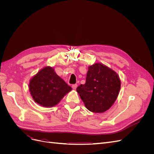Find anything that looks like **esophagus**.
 I'll return each instance as SVG.
<instances>
[{
    "instance_id": "34e87169",
    "label": "esophagus",
    "mask_w": 154,
    "mask_h": 154,
    "mask_svg": "<svg viewBox=\"0 0 154 154\" xmlns=\"http://www.w3.org/2000/svg\"><path fill=\"white\" fill-rule=\"evenodd\" d=\"M77 87H78V85H77V84H74V85H72V88H73V89H74V90L76 89Z\"/></svg>"
}]
</instances>
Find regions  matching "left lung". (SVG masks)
Returning a JSON list of instances; mask_svg holds the SVG:
<instances>
[{"mask_svg":"<svg viewBox=\"0 0 154 154\" xmlns=\"http://www.w3.org/2000/svg\"><path fill=\"white\" fill-rule=\"evenodd\" d=\"M119 78L112 70L101 63L88 67L85 84L76 88L86 108L92 112H103L110 109L119 94Z\"/></svg>","mask_w":154,"mask_h":154,"instance_id":"obj_1","label":"left lung"}]
</instances>
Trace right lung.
Returning <instances> with one entry per match:
<instances>
[{
	"label": "right lung",
	"mask_w": 154,
	"mask_h": 154,
	"mask_svg": "<svg viewBox=\"0 0 154 154\" xmlns=\"http://www.w3.org/2000/svg\"><path fill=\"white\" fill-rule=\"evenodd\" d=\"M72 88L54 72L46 67L32 78L29 83L31 94L35 102L45 107L57 105Z\"/></svg>",
	"instance_id": "1"
}]
</instances>
